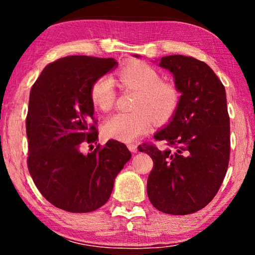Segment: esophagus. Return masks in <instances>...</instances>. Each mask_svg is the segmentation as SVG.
<instances>
[{
	"instance_id": "obj_1",
	"label": "esophagus",
	"mask_w": 255,
	"mask_h": 255,
	"mask_svg": "<svg viewBox=\"0 0 255 255\" xmlns=\"http://www.w3.org/2000/svg\"><path fill=\"white\" fill-rule=\"evenodd\" d=\"M127 147H128L129 150H130L131 153H136L137 152V145L136 144H128Z\"/></svg>"
}]
</instances>
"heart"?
Listing matches in <instances>:
<instances>
[{
  "label": "heart",
  "mask_w": 255,
  "mask_h": 255,
  "mask_svg": "<svg viewBox=\"0 0 255 255\" xmlns=\"http://www.w3.org/2000/svg\"><path fill=\"white\" fill-rule=\"evenodd\" d=\"M117 76L123 86L137 91L133 102L136 110L110 116L103 125L107 137L129 143L148 131L154 118L165 122L178 110L181 101L179 88L172 82L159 80L158 72L147 63L133 60L120 68ZM90 96L99 110H110L116 101L111 77L105 75L94 81Z\"/></svg>",
  "instance_id": "obj_1"
}]
</instances>
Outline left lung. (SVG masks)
<instances>
[{
    "label": "left lung",
    "mask_w": 255,
    "mask_h": 255,
    "mask_svg": "<svg viewBox=\"0 0 255 255\" xmlns=\"http://www.w3.org/2000/svg\"><path fill=\"white\" fill-rule=\"evenodd\" d=\"M135 57H139L135 55ZM181 92L178 110L154 135L169 146H138L154 162L147 180L149 201L170 215L196 213L214 199L230 161V117L221 80L206 63L182 55L161 58Z\"/></svg>",
    "instance_id": "1"
}]
</instances>
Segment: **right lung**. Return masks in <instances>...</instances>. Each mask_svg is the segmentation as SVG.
I'll return each mask as SVG.
<instances>
[{"instance_id": "add662e5", "label": "right lung", "mask_w": 255, "mask_h": 255, "mask_svg": "<svg viewBox=\"0 0 255 255\" xmlns=\"http://www.w3.org/2000/svg\"><path fill=\"white\" fill-rule=\"evenodd\" d=\"M114 58L67 56L47 65L29 98L28 169L40 193L70 213H90L109 200L116 176L131 157L126 145L97 144L93 82L117 66Z\"/></svg>"}]
</instances>
